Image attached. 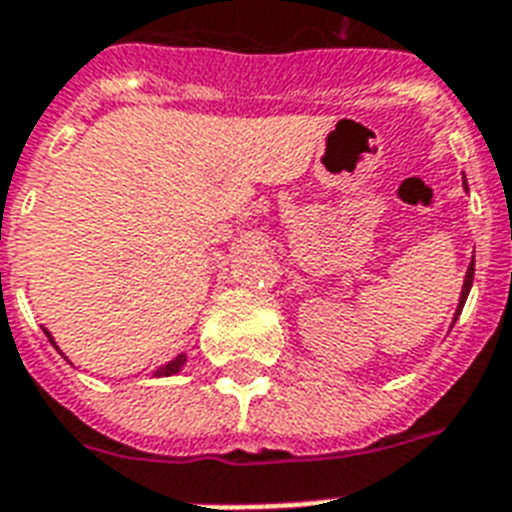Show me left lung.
<instances>
[{
  "label": "left lung",
  "mask_w": 512,
  "mask_h": 512,
  "mask_svg": "<svg viewBox=\"0 0 512 512\" xmlns=\"http://www.w3.org/2000/svg\"><path fill=\"white\" fill-rule=\"evenodd\" d=\"M473 273H476V260H473V263H470L468 273H465V284H462V295H460V305H457V313H454V319H457V316H460V311H462V305H465V300H468V292H470V287H473Z\"/></svg>",
  "instance_id": "1"
}]
</instances>
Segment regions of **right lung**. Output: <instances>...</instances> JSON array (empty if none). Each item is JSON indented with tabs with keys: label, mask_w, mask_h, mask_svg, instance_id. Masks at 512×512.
<instances>
[{
	"label": "right lung",
	"mask_w": 512,
	"mask_h": 512,
	"mask_svg": "<svg viewBox=\"0 0 512 512\" xmlns=\"http://www.w3.org/2000/svg\"><path fill=\"white\" fill-rule=\"evenodd\" d=\"M50 337V335H47ZM50 342H52V337H50ZM52 345H55V342H52ZM185 364V356H177L175 361H170V364L167 366H162V369H156V374H159V377H162V374H175V372H180V366Z\"/></svg>",
	"instance_id": "right-lung-1"
}]
</instances>
